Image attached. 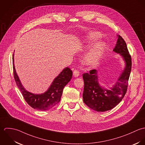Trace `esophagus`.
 <instances>
[{"mask_svg":"<svg viewBox=\"0 0 145 145\" xmlns=\"http://www.w3.org/2000/svg\"><path fill=\"white\" fill-rule=\"evenodd\" d=\"M73 76L75 77H77L79 76L80 75V72L77 69H74L73 72Z\"/></svg>","mask_w":145,"mask_h":145,"instance_id":"obj_1","label":"esophagus"}]
</instances>
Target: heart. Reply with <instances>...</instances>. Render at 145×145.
Wrapping results in <instances>:
<instances>
[{"instance_id":"heart-1","label":"heart","mask_w":145,"mask_h":145,"mask_svg":"<svg viewBox=\"0 0 145 145\" xmlns=\"http://www.w3.org/2000/svg\"><path fill=\"white\" fill-rule=\"evenodd\" d=\"M101 37V34L99 32L92 31L87 35V40L89 42H93L99 40ZM105 49V44L100 42L96 44L91 48L85 56L84 62L87 65H92L95 64L100 58Z\"/></svg>"}]
</instances>
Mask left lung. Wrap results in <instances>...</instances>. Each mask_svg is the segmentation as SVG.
<instances>
[{
  "label": "left lung",
  "instance_id": "obj_1",
  "mask_svg": "<svg viewBox=\"0 0 145 145\" xmlns=\"http://www.w3.org/2000/svg\"><path fill=\"white\" fill-rule=\"evenodd\" d=\"M113 51L121 54L125 61V67L114 87L108 90L101 88L98 84L97 72L92 69L82 74L84 81L83 99L88 107L99 112L112 109L125 95L132 68L131 57L124 40L119 35Z\"/></svg>",
  "mask_w": 145,
  "mask_h": 145
}]
</instances>
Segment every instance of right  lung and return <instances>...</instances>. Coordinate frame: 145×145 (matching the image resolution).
I'll return each mask as SVG.
<instances>
[{"label":"right lung","mask_w":145,"mask_h":145,"mask_svg":"<svg viewBox=\"0 0 145 145\" xmlns=\"http://www.w3.org/2000/svg\"><path fill=\"white\" fill-rule=\"evenodd\" d=\"M14 54H13V69L14 78L17 87L20 89L25 101L32 108L38 110H47L56 105L60 100L63 88L70 81L72 77V71L67 67L56 77L49 89L41 95L33 94L27 91L19 80L16 72L14 64Z\"/></svg>","instance_id":"right-lung-1"}]
</instances>
